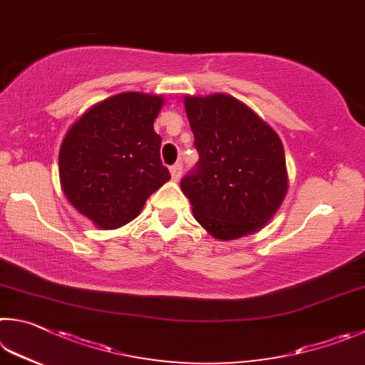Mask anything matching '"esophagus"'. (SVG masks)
<instances>
[{
    "mask_svg": "<svg viewBox=\"0 0 365 365\" xmlns=\"http://www.w3.org/2000/svg\"><path fill=\"white\" fill-rule=\"evenodd\" d=\"M170 171H171V178L175 179V181H178L179 178H181V173H182V163H175L170 168Z\"/></svg>",
    "mask_w": 365,
    "mask_h": 365,
    "instance_id": "34e87169",
    "label": "esophagus"
}]
</instances>
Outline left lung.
<instances>
[{
    "label": "left lung",
    "mask_w": 365,
    "mask_h": 365,
    "mask_svg": "<svg viewBox=\"0 0 365 365\" xmlns=\"http://www.w3.org/2000/svg\"><path fill=\"white\" fill-rule=\"evenodd\" d=\"M199 162L181 179L195 220L220 240L255 232L287 194L284 145L252 108L226 94L186 98Z\"/></svg>",
    "instance_id": "left-lung-1"
}]
</instances>
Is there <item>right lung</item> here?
Wrapping results in <instances>:
<instances>
[{
  "label": "right lung",
  "mask_w": 365,
  "mask_h": 365,
  "mask_svg": "<svg viewBox=\"0 0 365 365\" xmlns=\"http://www.w3.org/2000/svg\"><path fill=\"white\" fill-rule=\"evenodd\" d=\"M162 104L158 96H113L89 108L63 138V194L96 226L115 229L133 221L147 197L171 178L160 160L162 138L153 131Z\"/></svg>",
  "instance_id": "right-lung-1"
}]
</instances>
